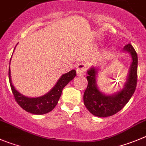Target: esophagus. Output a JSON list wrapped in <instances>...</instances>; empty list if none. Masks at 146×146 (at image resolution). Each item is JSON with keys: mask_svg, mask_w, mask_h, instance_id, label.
I'll use <instances>...</instances> for the list:
<instances>
[{"mask_svg": "<svg viewBox=\"0 0 146 146\" xmlns=\"http://www.w3.org/2000/svg\"><path fill=\"white\" fill-rule=\"evenodd\" d=\"M87 66L84 63H80L77 66V74L78 76H84L86 74Z\"/></svg>", "mask_w": 146, "mask_h": 146, "instance_id": "34e87169", "label": "esophagus"}]
</instances>
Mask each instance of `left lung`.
Masks as SVG:
<instances>
[{
	"instance_id": "8db88e82",
	"label": "left lung",
	"mask_w": 146,
	"mask_h": 146,
	"mask_svg": "<svg viewBox=\"0 0 146 146\" xmlns=\"http://www.w3.org/2000/svg\"><path fill=\"white\" fill-rule=\"evenodd\" d=\"M132 58L126 82L123 87L112 95H106L99 90L97 84V77L100 69L92 66L87 70V87L84 93V104L87 109L97 117H105L112 116L123 109L128 102L136 88L138 55L131 44L123 48Z\"/></svg>"
}]
</instances>
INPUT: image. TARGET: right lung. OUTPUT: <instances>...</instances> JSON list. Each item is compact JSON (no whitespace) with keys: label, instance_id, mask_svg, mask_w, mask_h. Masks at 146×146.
I'll list each match as a JSON object with an SVG mask.
<instances>
[{"label":"right lung","instance_id":"obj_1","mask_svg":"<svg viewBox=\"0 0 146 146\" xmlns=\"http://www.w3.org/2000/svg\"><path fill=\"white\" fill-rule=\"evenodd\" d=\"M10 64H11V60H10ZM75 76L76 71L74 69L71 70L70 72H67L66 74H62L54 87L46 94L43 96L38 97V98H29L21 94L19 91L15 89L14 86L12 84L11 78L10 67L8 70L10 85H11V88L15 100L24 110L30 113L34 114V115H44L52 110L57 105L64 87L71 80H73Z\"/></svg>","mask_w":146,"mask_h":146}]
</instances>
